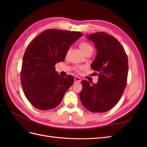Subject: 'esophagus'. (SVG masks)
<instances>
[{
  "label": "esophagus",
  "mask_w": 147,
  "mask_h": 147,
  "mask_svg": "<svg viewBox=\"0 0 147 147\" xmlns=\"http://www.w3.org/2000/svg\"><path fill=\"white\" fill-rule=\"evenodd\" d=\"M74 82L80 83L81 82V78L79 77H78V76H75V77H74Z\"/></svg>",
  "instance_id": "1"
}]
</instances>
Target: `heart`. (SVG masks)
<instances>
[{
	"label": "heart",
	"mask_w": 147,
	"mask_h": 147,
	"mask_svg": "<svg viewBox=\"0 0 147 147\" xmlns=\"http://www.w3.org/2000/svg\"><path fill=\"white\" fill-rule=\"evenodd\" d=\"M80 47L81 50L82 51V52L85 54H86V52H88L89 51H93V48H92V45H90V43H88V42H81L80 44ZM69 52V50H68V51L67 52V55L68 54ZM83 69H84L83 66H78V65H76V66H74L73 67L74 71L77 73H80V71L83 70Z\"/></svg>",
	"instance_id": "b5f03b06"
}]
</instances>
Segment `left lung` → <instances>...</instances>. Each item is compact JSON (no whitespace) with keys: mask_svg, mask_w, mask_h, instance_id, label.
<instances>
[{"mask_svg":"<svg viewBox=\"0 0 147 147\" xmlns=\"http://www.w3.org/2000/svg\"><path fill=\"white\" fill-rule=\"evenodd\" d=\"M94 42L97 54L91 65L98 76V83L82 82L80 98L83 105L92 112H105L116 105L124 93L128 74V59L118 40L105 32L88 35Z\"/></svg>","mask_w":147,"mask_h":147,"instance_id":"left-lung-1","label":"left lung"}]
</instances>
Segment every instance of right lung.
I'll use <instances>...</instances> for the list:
<instances>
[{"label":"right lung","instance_id":"add662e5","mask_svg":"<svg viewBox=\"0 0 147 147\" xmlns=\"http://www.w3.org/2000/svg\"><path fill=\"white\" fill-rule=\"evenodd\" d=\"M82 35L80 32L49 29L28 46L23 55L21 83L24 95L34 107L47 111L60 104L74 78L59 75L55 65L64 61L71 45Z\"/></svg>","mask_w":147,"mask_h":147}]
</instances>
